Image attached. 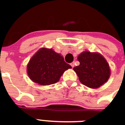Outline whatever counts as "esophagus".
<instances>
[{
  "instance_id": "1",
  "label": "esophagus",
  "mask_w": 125,
  "mask_h": 125,
  "mask_svg": "<svg viewBox=\"0 0 125 125\" xmlns=\"http://www.w3.org/2000/svg\"><path fill=\"white\" fill-rule=\"evenodd\" d=\"M71 66H72V68H73L74 66V62H71Z\"/></svg>"
}]
</instances>
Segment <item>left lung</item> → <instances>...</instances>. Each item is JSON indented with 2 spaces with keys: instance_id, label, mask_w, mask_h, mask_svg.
<instances>
[{
  "instance_id": "1",
  "label": "left lung",
  "mask_w": 125,
  "mask_h": 125,
  "mask_svg": "<svg viewBox=\"0 0 125 125\" xmlns=\"http://www.w3.org/2000/svg\"><path fill=\"white\" fill-rule=\"evenodd\" d=\"M80 62L73 68L83 84L90 88H98L107 82L110 76L108 62L100 53L84 51L78 56Z\"/></svg>"
}]
</instances>
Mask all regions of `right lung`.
I'll list each match as a JSON object with an SVG mask.
<instances>
[{"instance_id":"right-lung-1","label":"right lung","mask_w":125,"mask_h":125,"mask_svg":"<svg viewBox=\"0 0 125 125\" xmlns=\"http://www.w3.org/2000/svg\"><path fill=\"white\" fill-rule=\"evenodd\" d=\"M70 68L61 55L52 49L42 47L30 59L27 72L33 82L45 86L58 82L65 71Z\"/></svg>"}]
</instances>
